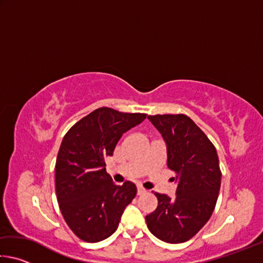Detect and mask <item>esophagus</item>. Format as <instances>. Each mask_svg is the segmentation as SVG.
I'll return each instance as SVG.
<instances>
[{
	"mask_svg": "<svg viewBox=\"0 0 263 263\" xmlns=\"http://www.w3.org/2000/svg\"><path fill=\"white\" fill-rule=\"evenodd\" d=\"M144 194H146V190L142 188V186H138L137 188V195H144Z\"/></svg>",
	"mask_w": 263,
	"mask_h": 263,
	"instance_id": "esophagus-1",
	"label": "esophagus"
}]
</instances>
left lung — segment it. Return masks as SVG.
Masks as SVG:
<instances>
[{
	"label": "left lung",
	"instance_id": "1",
	"mask_svg": "<svg viewBox=\"0 0 263 263\" xmlns=\"http://www.w3.org/2000/svg\"><path fill=\"white\" fill-rule=\"evenodd\" d=\"M167 146V166L175 173V197L154 193L158 208L146 216L151 233L168 243L188 241L210 219L220 189L217 151L185 115L147 117Z\"/></svg>",
	"mask_w": 263,
	"mask_h": 263
}]
</instances>
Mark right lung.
<instances>
[{
	"label": "right lung",
	"instance_id": "add662e5",
	"mask_svg": "<svg viewBox=\"0 0 263 263\" xmlns=\"http://www.w3.org/2000/svg\"><path fill=\"white\" fill-rule=\"evenodd\" d=\"M145 118V114L104 106L80 119L62 139L55 162L57 199L65 221L83 241L99 242L115 233L136 197L135 183H114L105 159L114 154L123 133Z\"/></svg>",
	"mask_w": 263,
	"mask_h": 263
}]
</instances>
